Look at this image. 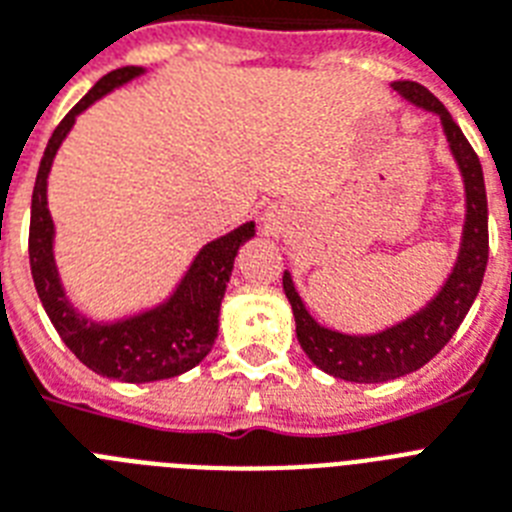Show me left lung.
I'll use <instances>...</instances> for the list:
<instances>
[{"label":"left lung","instance_id":"1","mask_svg":"<svg viewBox=\"0 0 512 512\" xmlns=\"http://www.w3.org/2000/svg\"><path fill=\"white\" fill-rule=\"evenodd\" d=\"M390 86L405 101H411L413 107L437 114L442 122V133L450 143V154L463 177L466 222H463V235H460L458 259L447 274L445 285L439 287V293L421 311L382 329V332H374V335H345V332L319 324L308 314L306 303L295 290L293 274H282V290L293 306L295 335H298L303 353L311 358L314 366L327 371L329 377L358 384L390 382V379L405 377L432 361L458 332L460 322L466 319L468 308L479 295L489 259L487 188H484L479 156L466 141L453 114L447 112L445 104L429 88L413 83V80H395Z\"/></svg>","mask_w":512,"mask_h":512}]
</instances>
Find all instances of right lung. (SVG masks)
<instances>
[{
  "mask_svg": "<svg viewBox=\"0 0 512 512\" xmlns=\"http://www.w3.org/2000/svg\"><path fill=\"white\" fill-rule=\"evenodd\" d=\"M143 73L146 67L135 65L112 70L59 122L38 164L31 201V235H28L33 285L62 342L91 371L130 384L180 377L209 356L211 345L217 340L219 306L225 298L235 256L240 246L256 235V225L246 222L222 238L209 240L196 253V259L190 261L175 290L162 303L143 308L138 314H128L112 322H96L94 316L78 311L67 298L54 256L57 230L46 198L54 156L67 133L73 130L78 114Z\"/></svg>",
  "mask_w": 512,
  "mask_h": 512,
  "instance_id": "obj_1",
  "label": "right lung"
}]
</instances>
